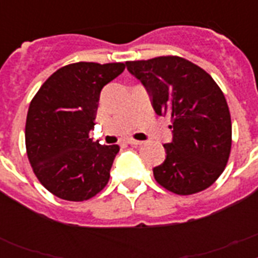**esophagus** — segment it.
<instances>
[{"mask_svg":"<svg viewBox=\"0 0 258 258\" xmlns=\"http://www.w3.org/2000/svg\"><path fill=\"white\" fill-rule=\"evenodd\" d=\"M127 143L131 146H139L142 145V142L141 141H135V139H127Z\"/></svg>","mask_w":258,"mask_h":258,"instance_id":"esophagus-1","label":"esophagus"}]
</instances>
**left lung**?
I'll use <instances>...</instances> for the list:
<instances>
[{"mask_svg":"<svg viewBox=\"0 0 258 258\" xmlns=\"http://www.w3.org/2000/svg\"><path fill=\"white\" fill-rule=\"evenodd\" d=\"M157 115L170 116L172 139L154 176L169 191L188 196L212 186L228 163L232 121L224 93L208 72L188 60L162 56L127 61Z\"/></svg>","mask_w":258,"mask_h":258,"instance_id":"1","label":"left lung"}]
</instances>
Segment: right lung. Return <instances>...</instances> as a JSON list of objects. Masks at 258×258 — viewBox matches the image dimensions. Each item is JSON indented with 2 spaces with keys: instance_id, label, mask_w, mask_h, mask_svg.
Segmentation results:
<instances>
[{
  "instance_id": "obj_1",
  "label": "right lung",
  "mask_w": 258,
  "mask_h": 258,
  "mask_svg": "<svg viewBox=\"0 0 258 258\" xmlns=\"http://www.w3.org/2000/svg\"><path fill=\"white\" fill-rule=\"evenodd\" d=\"M123 62H75L48 78L30 101L25 125L28 158L44 187L67 201H87L108 183L119 146L89 138L103 87Z\"/></svg>"
}]
</instances>
